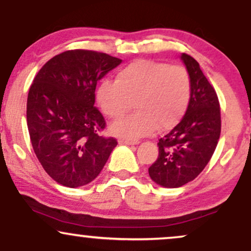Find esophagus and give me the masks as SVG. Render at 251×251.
I'll return each mask as SVG.
<instances>
[{
    "instance_id": "34e87169",
    "label": "esophagus",
    "mask_w": 251,
    "mask_h": 251,
    "mask_svg": "<svg viewBox=\"0 0 251 251\" xmlns=\"http://www.w3.org/2000/svg\"><path fill=\"white\" fill-rule=\"evenodd\" d=\"M119 143H120V144H124V145H133V144H137L138 142H133V140L125 139V138H120Z\"/></svg>"
}]
</instances>
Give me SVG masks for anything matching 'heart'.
I'll return each instance as SVG.
<instances>
[{"label":"heart","mask_w":251,"mask_h":251,"mask_svg":"<svg viewBox=\"0 0 251 251\" xmlns=\"http://www.w3.org/2000/svg\"><path fill=\"white\" fill-rule=\"evenodd\" d=\"M191 91V76L184 66L137 60L118 71L116 81L100 83L97 101L111 119L122 118L134 101L137 112L114 123L112 132L135 140L177 125L189 107Z\"/></svg>","instance_id":"1"}]
</instances>
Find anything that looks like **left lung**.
<instances>
[{
    "label": "left lung",
    "instance_id": "1",
    "mask_svg": "<svg viewBox=\"0 0 251 251\" xmlns=\"http://www.w3.org/2000/svg\"><path fill=\"white\" fill-rule=\"evenodd\" d=\"M180 59L191 76V99L183 119L159 139V154L149 168L151 179L164 188H179L194 180L211 159L221 134L215 88L194 57L183 53Z\"/></svg>",
    "mask_w": 251,
    "mask_h": 251
}]
</instances>
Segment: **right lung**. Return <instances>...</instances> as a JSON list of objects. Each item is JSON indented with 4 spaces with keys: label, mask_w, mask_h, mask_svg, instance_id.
Segmentation results:
<instances>
[{
    "label": "right lung",
    "mask_w": 251,
    "mask_h": 251,
    "mask_svg": "<svg viewBox=\"0 0 251 251\" xmlns=\"http://www.w3.org/2000/svg\"><path fill=\"white\" fill-rule=\"evenodd\" d=\"M122 60L87 50H66L39 71L27 99L31 146L56 183L79 188L96 179L117 146L103 137L105 118L96 102L97 82Z\"/></svg>",
    "instance_id": "1"
}]
</instances>
